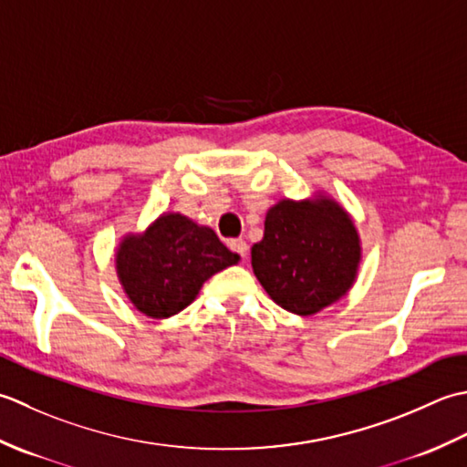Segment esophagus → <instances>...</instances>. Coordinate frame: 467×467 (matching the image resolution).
Here are the masks:
<instances>
[{
    "label": "esophagus",
    "mask_w": 467,
    "mask_h": 467,
    "mask_svg": "<svg viewBox=\"0 0 467 467\" xmlns=\"http://www.w3.org/2000/svg\"><path fill=\"white\" fill-rule=\"evenodd\" d=\"M230 247H232V252H235L237 255H242L244 260L247 258V244L244 240H232Z\"/></svg>",
    "instance_id": "esophagus-1"
}]
</instances>
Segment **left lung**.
Wrapping results in <instances>:
<instances>
[{
  "mask_svg": "<svg viewBox=\"0 0 467 467\" xmlns=\"http://www.w3.org/2000/svg\"><path fill=\"white\" fill-rule=\"evenodd\" d=\"M363 244L357 223L327 192L284 197L265 213L252 268L265 294L292 314L312 317L355 286Z\"/></svg>",
  "mask_w": 467,
  "mask_h": 467,
  "instance_id": "1",
  "label": "left lung"
}]
</instances>
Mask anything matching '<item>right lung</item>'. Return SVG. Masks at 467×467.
Segmentation results:
<instances>
[{
    "label": "right lung",
    "mask_w": 467,
    "mask_h": 467,
    "mask_svg": "<svg viewBox=\"0 0 467 467\" xmlns=\"http://www.w3.org/2000/svg\"><path fill=\"white\" fill-rule=\"evenodd\" d=\"M240 262L212 227L163 212L142 232H129L114 250L122 292L140 314L165 320L192 304L205 280Z\"/></svg>",
    "instance_id": "right-lung-1"
}]
</instances>
